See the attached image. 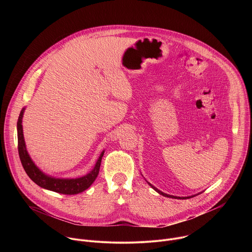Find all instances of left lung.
I'll return each instance as SVG.
<instances>
[{
  "label": "left lung",
  "instance_id": "obj_1",
  "mask_svg": "<svg viewBox=\"0 0 252 252\" xmlns=\"http://www.w3.org/2000/svg\"><path fill=\"white\" fill-rule=\"evenodd\" d=\"M147 183L149 184V186L150 187H152L157 192H158L159 194H161V195H163V196H165V197H170V198H175V199H187V198H189V197H192V196H194V195H191V196H188V197H181V196H174V195H170V194H166V193H164V192H162V191H160L159 189H158L156 187H154L152 184H150L148 181H147Z\"/></svg>",
  "mask_w": 252,
  "mask_h": 252
}]
</instances>
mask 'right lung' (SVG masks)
Masks as SVG:
<instances>
[{
    "mask_svg": "<svg viewBox=\"0 0 252 252\" xmlns=\"http://www.w3.org/2000/svg\"><path fill=\"white\" fill-rule=\"evenodd\" d=\"M25 110L26 107H24V109L21 111L19 120L17 123L18 150H19L21 162L23 164L25 171L29 175V177L39 187L48 190L58 192V193L77 194L88 189L95 181V178L98 174L99 166H100V162H101V158L104 154V151L101 152L94 168L84 176L77 177V178H57L49 174H46L34 164L26 148V142H25L24 133H23V125H22Z\"/></svg>",
    "mask_w": 252,
    "mask_h": 252,
    "instance_id": "right-lung-1",
    "label": "right lung"
}]
</instances>
